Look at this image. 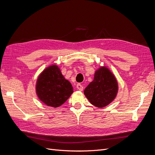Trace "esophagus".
I'll use <instances>...</instances> for the list:
<instances>
[{"mask_svg":"<svg viewBox=\"0 0 155 155\" xmlns=\"http://www.w3.org/2000/svg\"><path fill=\"white\" fill-rule=\"evenodd\" d=\"M76 88L78 89L79 91H83V87L81 85V84H78V85H76Z\"/></svg>","mask_w":155,"mask_h":155,"instance_id":"obj_1","label":"esophagus"}]
</instances>
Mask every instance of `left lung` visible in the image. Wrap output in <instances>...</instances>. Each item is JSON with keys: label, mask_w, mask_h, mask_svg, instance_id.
I'll return each instance as SVG.
<instances>
[{"label": "left lung", "mask_w": 155, "mask_h": 155, "mask_svg": "<svg viewBox=\"0 0 155 155\" xmlns=\"http://www.w3.org/2000/svg\"><path fill=\"white\" fill-rule=\"evenodd\" d=\"M118 91L114 75L106 67H101L95 72L94 80L85 88L84 94L91 104L102 108L115 99Z\"/></svg>", "instance_id": "8db88e82"}]
</instances>
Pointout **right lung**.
I'll return each mask as SVG.
<instances>
[{"label":"right lung","instance_id":"add662e5","mask_svg":"<svg viewBox=\"0 0 155 155\" xmlns=\"http://www.w3.org/2000/svg\"><path fill=\"white\" fill-rule=\"evenodd\" d=\"M73 87L55 64L45 68L36 83V94L39 99L49 107L63 105L73 93Z\"/></svg>","mask_w":155,"mask_h":155}]
</instances>
